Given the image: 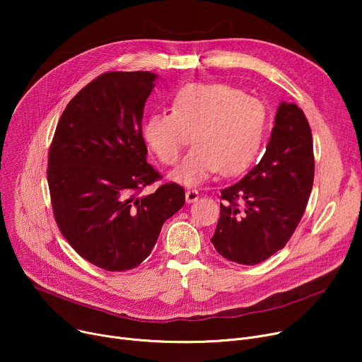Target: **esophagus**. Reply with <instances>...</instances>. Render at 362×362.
<instances>
[{"mask_svg": "<svg viewBox=\"0 0 362 362\" xmlns=\"http://www.w3.org/2000/svg\"><path fill=\"white\" fill-rule=\"evenodd\" d=\"M198 198H199V192L197 191V189H189V191H186V202L187 204L198 201Z\"/></svg>", "mask_w": 362, "mask_h": 362, "instance_id": "34e87169", "label": "esophagus"}]
</instances>
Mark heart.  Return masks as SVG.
I'll return each mask as SVG.
<instances>
[{
	"label": "heart",
	"instance_id": "obj_1",
	"mask_svg": "<svg viewBox=\"0 0 362 362\" xmlns=\"http://www.w3.org/2000/svg\"><path fill=\"white\" fill-rule=\"evenodd\" d=\"M265 126L267 110L258 98L226 83H189L175 95L171 110L151 114L144 138L164 165L176 164L194 138L195 145L170 177L197 186L218 170L235 176L248 168Z\"/></svg>",
	"mask_w": 362,
	"mask_h": 362
}]
</instances>
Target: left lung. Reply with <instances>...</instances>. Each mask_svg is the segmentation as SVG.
<instances>
[{
  "label": "left lung",
  "instance_id": "left-lung-1",
  "mask_svg": "<svg viewBox=\"0 0 362 362\" xmlns=\"http://www.w3.org/2000/svg\"><path fill=\"white\" fill-rule=\"evenodd\" d=\"M314 182L313 133L296 104L281 103L261 161L221 191L211 242L226 259L255 265L286 246Z\"/></svg>",
  "mask_w": 362,
  "mask_h": 362
}]
</instances>
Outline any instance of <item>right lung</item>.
<instances>
[{
    "label": "right lung",
    "mask_w": 362,
    "mask_h": 362,
    "mask_svg": "<svg viewBox=\"0 0 362 362\" xmlns=\"http://www.w3.org/2000/svg\"><path fill=\"white\" fill-rule=\"evenodd\" d=\"M151 71H107L74 95L57 124L48 154V186L57 226L82 258L126 272L151 254L167 218L185 204V189L164 183L146 163L142 136Z\"/></svg>",
    "instance_id": "obj_1"
}]
</instances>
